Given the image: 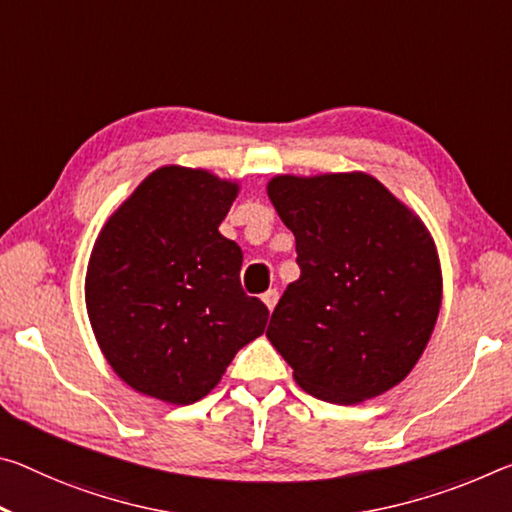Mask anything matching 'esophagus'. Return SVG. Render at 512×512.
Here are the masks:
<instances>
[{
    "label": "esophagus",
    "mask_w": 512,
    "mask_h": 512,
    "mask_svg": "<svg viewBox=\"0 0 512 512\" xmlns=\"http://www.w3.org/2000/svg\"><path fill=\"white\" fill-rule=\"evenodd\" d=\"M278 298H280V294H278V289H269V291H264L262 294V300H264V305L269 307V310L273 312V307L278 305Z\"/></svg>",
    "instance_id": "1"
}]
</instances>
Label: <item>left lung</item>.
<instances>
[{
  "label": "left lung",
  "mask_w": 512,
  "mask_h": 512,
  "mask_svg": "<svg viewBox=\"0 0 512 512\" xmlns=\"http://www.w3.org/2000/svg\"><path fill=\"white\" fill-rule=\"evenodd\" d=\"M300 278L266 337L316 399L351 405L408 376L433 335L442 271L426 225L367 173L278 175Z\"/></svg>",
  "instance_id": "obj_1"
}]
</instances>
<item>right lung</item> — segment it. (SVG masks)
I'll use <instances>...</instances> for the list:
<instances>
[{
  "label": "right lung",
  "mask_w": 512,
  "mask_h": 512,
  "mask_svg": "<svg viewBox=\"0 0 512 512\" xmlns=\"http://www.w3.org/2000/svg\"><path fill=\"white\" fill-rule=\"evenodd\" d=\"M237 193L207 170L164 166L102 227L86 310L104 358L136 392L196 403L264 332L269 307L241 289V248L218 232Z\"/></svg>",
  "instance_id": "1"
}]
</instances>
